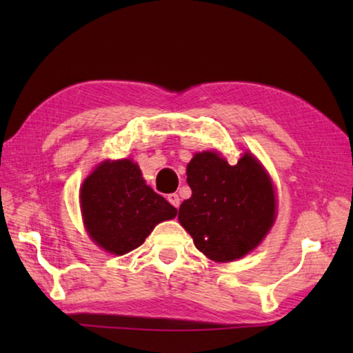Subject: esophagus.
Segmentation results:
<instances>
[{
  "mask_svg": "<svg viewBox=\"0 0 353 353\" xmlns=\"http://www.w3.org/2000/svg\"><path fill=\"white\" fill-rule=\"evenodd\" d=\"M168 201H170V204L174 205L176 208L181 205V198H179V194H176V193L168 194Z\"/></svg>",
  "mask_w": 353,
  "mask_h": 353,
  "instance_id": "34e87169",
  "label": "esophagus"
}]
</instances>
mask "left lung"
I'll list each match as a JSON object with an SVG mask.
<instances>
[{
    "label": "left lung",
    "mask_w": 353,
    "mask_h": 353,
    "mask_svg": "<svg viewBox=\"0 0 353 353\" xmlns=\"http://www.w3.org/2000/svg\"><path fill=\"white\" fill-rule=\"evenodd\" d=\"M191 198L179 208V223L194 246L214 261H232L250 252L276 219L270 177L244 154L235 165L214 152L196 154L187 165Z\"/></svg>",
    "instance_id": "8db88e82"
}]
</instances>
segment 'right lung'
Segmentation results:
<instances>
[{
    "label": "right lung",
    "instance_id": "obj_1",
    "mask_svg": "<svg viewBox=\"0 0 353 353\" xmlns=\"http://www.w3.org/2000/svg\"><path fill=\"white\" fill-rule=\"evenodd\" d=\"M83 223L92 240L115 255L141 246L159 223L177 210L148 187L139 165L123 159L103 162L81 188Z\"/></svg>",
    "mask_w": 353,
    "mask_h": 353
}]
</instances>
